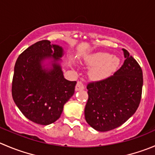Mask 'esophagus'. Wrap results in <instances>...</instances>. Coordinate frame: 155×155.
I'll use <instances>...</instances> for the list:
<instances>
[{
	"label": "esophagus",
	"instance_id": "34e87169",
	"mask_svg": "<svg viewBox=\"0 0 155 155\" xmlns=\"http://www.w3.org/2000/svg\"><path fill=\"white\" fill-rule=\"evenodd\" d=\"M84 88H85V85H84V84L82 83L81 81H78L77 83H76V91H79V90H83Z\"/></svg>",
	"mask_w": 155,
	"mask_h": 155
}]
</instances>
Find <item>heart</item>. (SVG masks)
<instances>
[{"label": "heart", "instance_id": "1", "mask_svg": "<svg viewBox=\"0 0 155 155\" xmlns=\"http://www.w3.org/2000/svg\"><path fill=\"white\" fill-rule=\"evenodd\" d=\"M88 62L94 66L91 70V76L94 79H103L116 70L119 59L108 53L99 52L90 56Z\"/></svg>", "mask_w": 155, "mask_h": 155}]
</instances>
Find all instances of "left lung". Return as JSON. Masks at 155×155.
Here are the masks:
<instances>
[{
    "instance_id": "left-lung-1",
    "label": "left lung",
    "mask_w": 155,
    "mask_h": 155,
    "mask_svg": "<svg viewBox=\"0 0 155 155\" xmlns=\"http://www.w3.org/2000/svg\"><path fill=\"white\" fill-rule=\"evenodd\" d=\"M123 51L126 59L117 71L87 85L88 98L85 118L97 131L107 132L120 127L135 114L140 104L142 68L126 49Z\"/></svg>"
}]
</instances>
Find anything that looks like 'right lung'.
Here are the masks:
<instances>
[{
    "instance_id": "1",
    "label": "right lung",
    "mask_w": 155,
    "mask_h": 155,
    "mask_svg": "<svg viewBox=\"0 0 155 155\" xmlns=\"http://www.w3.org/2000/svg\"><path fill=\"white\" fill-rule=\"evenodd\" d=\"M64 55L62 48L48 40L35 43L17 58L14 67L12 96L25 117L40 125H49L61 117L64 105L73 95L76 81L64 78L58 61ZM52 58V68L41 65Z\"/></svg>"
}]
</instances>
